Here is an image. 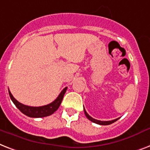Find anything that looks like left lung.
I'll return each instance as SVG.
<instances>
[{"label":"left lung","instance_id":"8db88e82","mask_svg":"<svg viewBox=\"0 0 150 150\" xmlns=\"http://www.w3.org/2000/svg\"><path fill=\"white\" fill-rule=\"evenodd\" d=\"M83 111H84V113H85V115H86V117H87L88 119H89L90 121H91L92 122L94 123H96V124H98V125H111L112 124V123H114L115 122H116L117 120H118V118H116V119H114V120H111V121H100V120H97V119H94V118H93L92 117H91V116L88 115V114L87 113V111H86V110L84 109V108H83Z\"/></svg>","mask_w":150,"mask_h":150}]
</instances>
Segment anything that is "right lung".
<instances>
[{"instance_id":"1","label":"right lung","mask_w":150,"mask_h":150,"mask_svg":"<svg viewBox=\"0 0 150 150\" xmlns=\"http://www.w3.org/2000/svg\"><path fill=\"white\" fill-rule=\"evenodd\" d=\"M67 87H65L61 91L59 95L57 97V98L54 101H52V103H50L49 105L40 106V107H31V106L23 105V104L18 102L13 97V95L11 94L9 90H8V92H9V95H10V98L13 101V103L24 115H25L28 117H31V118H42V117L51 115L59 108L61 102H62V100H63V96H64L66 91H67Z\"/></svg>"}]
</instances>
